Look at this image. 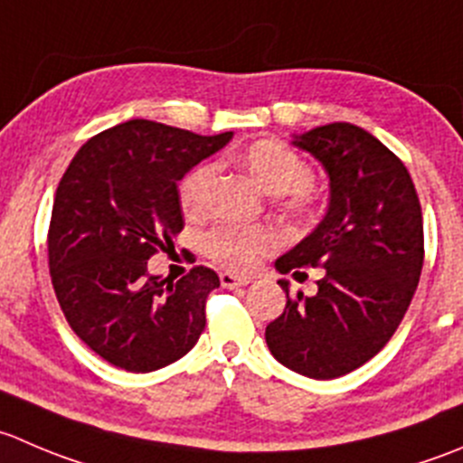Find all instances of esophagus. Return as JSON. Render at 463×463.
<instances>
[{"mask_svg":"<svg viewBox=\"0 0 463 463\" xmlns=\"http://www.w3.org/2000/svg\"><path fill=\"white\" fill-rule=\"evenodd\" d=\"M219 280H222V285L226 287V289H237V287L249 285L250 278L235 276V273H231V271H223V273H219Z\"/></svg>","mask_w":463,"mask_h":463,"instance_id":"1","label":"esophagus"}]
</instances>
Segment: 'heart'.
Here are the masks:
<instances>
[{
  "label": "heart",
  "instance_id": "b5f03b06",
  "mask_svg": "<svg viewBox=\"0 0 463 463\" xmlns=\"http://www.w3.org/2000/svg\"><path fill=\"white\" fill-rule=\"evenodd\" d=\"M240 163L253 178L255 185L267 194L285 196L287 210L294 219L303 222L312 213L309 187L314 185V167L296 154L289 145L276 137H262L246 146L240 154ZM214 167L203 163L183 176L178 183V203L187 217H199L205 210L208 187L213 183ZM203 249L214 262L232 271H249L260 258L276 249V232L269 226H244V223H223L205 232Z\"/></svg>",
  "mask_w": 463,
  "mask_h": 463
}]
</instances>
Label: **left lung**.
Returning <instances> with one entry per match:
<instances>
[{
	"label": "left lung",
	"mask_w": 463,
	"mask_h": 463,
	"mask_svg": "<svg viewBox=\"0 0 463 463\" xmlns=\"http://www.w3.org/2000/svg\"><path fill=\"white\" fill-rule=\"evenodd\" d=\"M330 176L326 219L276 262L280 273L326 269L314 296H289L267 326L271 355L314 380L351 373L401 326L423 269V213L410 172L364 128L336 122L294 142Z\"/></svg>",
	"instance_id": "left-lung-1"
}]
</instances>
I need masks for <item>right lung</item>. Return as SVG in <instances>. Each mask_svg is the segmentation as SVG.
<instances>
[{"mask_svg":"<svg viewBox=\"0 0 463 463\" xmlns=\"http://www.w3.org/2000/svg\"><path fill=\"white\" fill-rule=\"evenodd\" d=\"M231 137L131 119L90 137L62 174L47 232L52 285L71 330L108 364L149 373L199 341L219 276L199 264L160 280L146 262L185 226L178 181Z\"/></svg>","mask_w":463,"mask_h":463,"instance_id":"obj_1","label":"right lung"}]
</instances>
